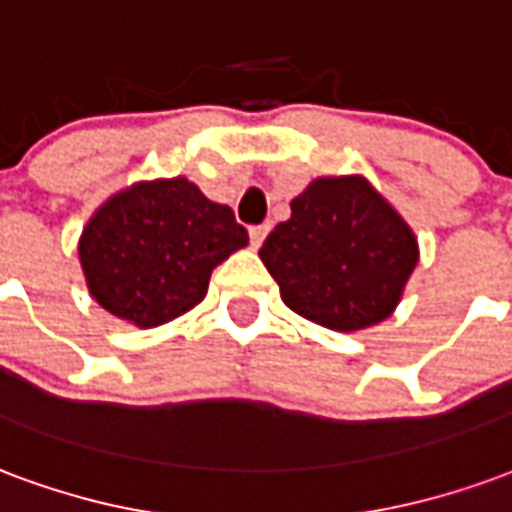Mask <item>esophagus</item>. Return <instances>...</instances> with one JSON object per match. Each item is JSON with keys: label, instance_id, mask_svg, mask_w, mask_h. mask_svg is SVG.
Wrapping results in <instances>:
<instances>
[{"label": "esophagus", "instance_id": "esophagus-1", "mask_svg": "<svg viewBox=\"0 0 512 512\" xmlns=\"http://www.w3.org/2000/svg\"><path fill=\"white\" fill-rule=\"evenodd\" d=\"M266 233H268V224H255V227H249V241H252V246H255V249L263 244Z\"/></svg>", "mask_w": 512, "mask_h": 512}]
</instances>
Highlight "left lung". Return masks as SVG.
Segmentation results:
<instances>
[{
  "instance_id": "8db88e82",
  "label": "left lung",
  "mask_w": 512,
  "mask_h": 512,
  "mask_svg": "<svg viewBox=\"0 0 512 512\" xmlns=\"http://www.w3.org/2000/svg\"><path fill=\"white\" fill-rule=\"evenodd\" d=\"M260 260L290 310L356 332L395 310L417 241L365 178H318L268 233Z\"/></svg>"
}]
</instances>
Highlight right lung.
<instances>
[{"label": "right lung", "mask_w": 512, "mask_h": 512, "mask_svg": "<svg viewBox=\"0 0 512 512\" xmlns=\"http://www.w3.org/2000/svg\"><path fill=\"white\" fill-rule=\"evenodd\" d=\"M249 241L227 205L186 178L136 183L106 202L79 241L93 299L142 329L205 299L211 271Z\"/></svg>", "instance_id": "obj_1"}]
</instances>
